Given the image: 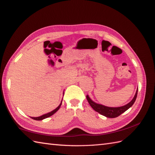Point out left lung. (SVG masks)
Segmentation results:
<instances>
[{"label": "left lung", "mask_w": 155, "mask_h": 155, "mask_svg": "<svg viewBox=\"0 0 155 155\" xmlns=\"http://www.w3.org/2000/svg\"><path fill=\"white\" fill-rule=\"evenodd\" d=\"M137 91L138 89H137V91L135 93V95L134 97V99H132L129 103L124 105V106L120 107H108L106 106H104V105L95 103V102H93L90 99L88 95L86 96V98L87 100L88 101V103L90 104V106L93 108V110H95L96 112H99V114L107 117V118H114L119 116L124 112H126L127 109H129L132 105L134 104L137 98Z\"/></svg>", "instance_id": "left-lung-1"}]
</instances>
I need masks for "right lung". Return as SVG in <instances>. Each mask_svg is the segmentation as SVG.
I'll return each mask as SVG.
<instances>
[{"instance_id": "1", "label": "right lung", "mask_w": 155, "mask_h": 155, "mask_svg": "<svg viewBox=\"0 0 155 155\" xmlns=\"http://www.w3.org/2000/svg\"><path fill=\"white\" fill-rule=\"evenodd\" d=\"M62 101H61V103H60L59 106H58L57 108H55L54 110H52V111H51V112H50L47 113V114H43V115L41 116H39V117H31V118L32 119H33V120H43V119L48 118V117H50V116H51L52 115H53L56 112H57V111L58 110V109L60 108V106H61V104H62Z\"/></svg>"}]
</instances>
